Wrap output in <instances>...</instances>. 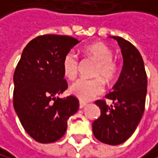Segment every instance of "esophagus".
Wrapping results in <instances>:
<instances>
[{
    "mask_svg": "<svg viewBox=\"0 0 158 158\" xmlns=\"http://www.w3.org/2000/svg\"><path fill=\"white\" fill-rule=\"evenodd\" d=\"M86 106H87V103L80 101V103H79V108H80V109H83V108L86 107Z\"/></svg>",
    "mask_w": 158,
    "mask_h": 158,
    "instance_id": "34e87169",
    "label": "esophagus"
}]
</instances>
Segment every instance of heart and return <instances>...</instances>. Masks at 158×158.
Returning <instances> with one entry per match:
<instances>
[{"label": "heart", "mask_w": 158, "mask_h": 158, "mask_svg": "<svg viewBox=\"0 0 158 158\" xmlns=\"http://www.w3.org/2000/svg\"><path fill=\"white\" fill-rule=\"evenodd\" d=\"M89 57L98 62L94 75V79L80 78L72 83L69 92L82 101H89L100 95L105 89L104 81H112L118 73V65L113 60L114 54L108 46L103 43H94L86 48ZM63 72L67 79H74L78 73L79 58L74 51L65 54L63 60Z\"/></svg>", "instance_id": "1"}]
</instances>
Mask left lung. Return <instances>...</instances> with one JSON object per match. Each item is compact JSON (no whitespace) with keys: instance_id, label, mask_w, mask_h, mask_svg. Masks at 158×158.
<instances>
[{"instance_id":"obj_1","label":"left lung","mask_w":158,"mask_h":158,"mask_svg":"<svg viewBox=\"0 0 158 158\" xmlns=\"http://www.w3.org/2000/svg\"><path fill=\"white\" fill-rule=\"evenodd\" d=\"M119 43L123 59V69L113 91L105 95L112 100H96L100 117L93 123L94 137L100 142L117 146L133 134L145 110L148 79L141 54L134 45L120 36H111Z\"/></svg>"}]
</instances>
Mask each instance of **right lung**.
I'll use <instances>...</instances> for the list:
<instances>
[{"instance_id":"right-lung-1","label":"right lung","mask_w":158,"mask_h":158,"mask_svg":"<svg viewBox=\"0 0 158 158\" xmlns=\"http://www.w3.org/2000/svg\"><path fill=\"white\" fill-rule=\"evenodd\" d=\"M77 43L71 36L44 35L31 40L22 52L13 75V106L24 129L36 142L62 138L67 120L79 108L75 96H56L67 89L62 64Z\"/></svg>"}]
</instances>
